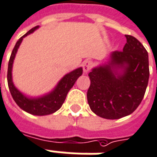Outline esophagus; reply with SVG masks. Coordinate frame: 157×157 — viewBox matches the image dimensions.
<instances>
[{
  "label": "esophagus",
  "mask_w": 157,
  "mask_h": 157,
  "mask_svg": "<svg viewBox=\"0 0 157 157\" xmlns=\"http://www.w3.org/2000/svg\"><path fill=\"white\" fill-rule=\"evenodd\" d=\"M91 67H92V62L89 61V60H87V61L83 62V73L85 74H87L90 70L91 69Z\"/></svg>",
  "instance_id": "obj_1"
}]
</instances>
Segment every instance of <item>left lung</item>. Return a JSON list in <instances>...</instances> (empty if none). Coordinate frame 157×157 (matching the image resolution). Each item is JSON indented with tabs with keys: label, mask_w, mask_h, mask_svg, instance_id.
Listing matches in <instances>:
<instances>
[{
	"label": "left lung",
	"mask_w": 157,
	"mask_h": 157,
	"mask_svg": "<svg viewBox=\"0 0 157 157\" xmlns=\"http://www.w3.org/2000/svg\"><path fill=\"white\" fill-rule=\"evenodd\" d=\"M125 37L122 52H112L89 74L87 99L90 109L108 120L133 113L143 99L149 80L148 52L136 37Z\"/></svg>",
	"instance_id": "obj_1"
}]
</instances>
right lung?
<instances>
[{"label":"right lung","instance_id":"1","mask_svg":"<svg viewBox=\"0 0 157 157\" xmlns=\"http://www.w3.org/2000/svg\"><path fill=\"white\" fill-rule=\"evenodd\" d=\"M39 27V26L33 27V29H31L24 36H21L16 43L8 63L7 82L12 98L15 100V102L17 103V105L22 110L29 113L31 115L42 116V115L53 114L54 112L61 108L63 104L64 103L68 91L72 89V87L74 86L78 78L83 74V67H78L76 69L65 74L51 91L42 95H27L18 90L14 84L12 78V67H13V63L16 55L24 37L30 35L31 33H34Z\"/></svg>","mask_w":157,"mask_h":157}]
</instances>
